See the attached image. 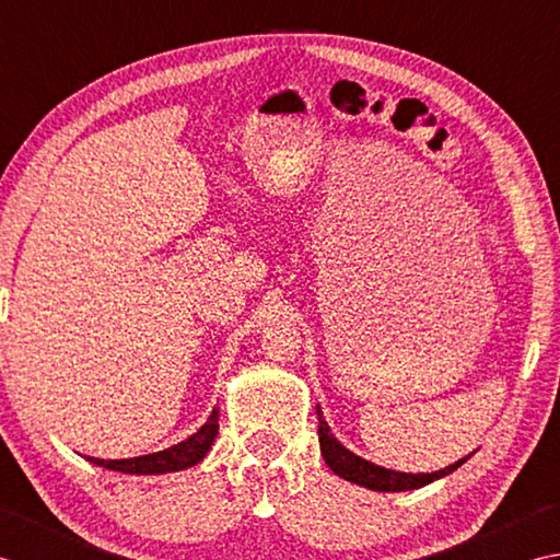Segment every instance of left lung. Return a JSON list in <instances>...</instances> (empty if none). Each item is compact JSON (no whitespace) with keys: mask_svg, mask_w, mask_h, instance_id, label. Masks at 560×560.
<instances>
[{"mask_svg":"<svg viewBox=\"0 0 560 560\" xmlns=\"http://www.w3.org/2000/svg\"><path fill=\"white\" fill-rule=\"evenodd\" d=\"M316 413H318V442H322V454H324L326 464L330 466V471L338 474L340 478H346V481H350V483H358V486H364L370 490H380V493H398V490L423 488L432 481H438V478L456 471L471 456V454L464 456V459L444 466V469H440L435 474L392 471V469H384V466H376L368 459H362V456L352 454L350 450H346L343 444L336 440L334 432H330L328 423L324 420L322 408L318 406H316Z\"/></svg>","mask_w":560,"mask_h":560,"instance_id":"obj_1","label":"left lung"}]
</instances>
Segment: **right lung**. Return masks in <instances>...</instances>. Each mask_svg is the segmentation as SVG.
Wrapping results in <instances>:
<instances>
[{"instance_id":"1","label":"right lung","mask_w":560,"mask_h":560,"mask_svg":"<svg viewBox=\"0 0 560 560\" xmlns=\"http://www.w3.org/2000/svg\"><path fill=\"white\" fill-rule=\"evenodd\" d=\"M217 430H220V408L212 410L208 423H205L196 435H190L188 440L178 442L168 450L144 454V456H132V459H96V456H86V459L91 464H98L104 466V469L120 471V474L152 476V474L180 471V469H188V466H196L202 456L210 452L212 442L217 438Z\"/></svg>"}]
</instances>
